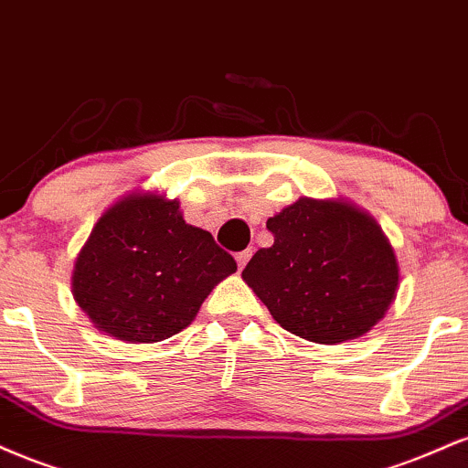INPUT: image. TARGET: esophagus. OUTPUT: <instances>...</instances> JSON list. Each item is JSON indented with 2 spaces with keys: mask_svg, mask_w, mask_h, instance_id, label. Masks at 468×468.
<instances>
[{
  "mask_svg": "<svg viewBox=\"0 0 468 468\" xmlns=\"http://www.w3.org/2000/svg\"><path fill=\"white\" fill-rule=\"evenodd\" d=\"M251 254H254V251H251V250L239 251V254H236V262H239V269H245V265H247V262H250V258H251Z\"/></svg>",
  "mask_w": 468,
  "mask_h": 468,
  "instance_id": "esophagus-1",
  "label": "esophagus"
}]
</instances>
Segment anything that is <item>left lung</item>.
Here are the masks:
<instances>
[{
  "label": "left lung",
  "mask_w": 468,
  "mask_h": 468,
  "mask_svg": "<svg viewBox=\"0 0 468 468\" xmlns=\"http://www.w3.org/2000/svg\"><path fill=\"white\" fill-rule=\"evenodd\" d=\"M243 280L284 331L315 344L361 337L386 315L399 287L392 245L366 212L304 197L267 221Z\"/></svg>",
  "instance_id": "obj_1"
}]
</instances>
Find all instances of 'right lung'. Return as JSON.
<instances>
[{"label":"right lung","mask_w":468,"mask_h":468,"mask_svg":"<svg viewBox=\"0 0 468 468\" xmlns=\"http://www.w3.org/2000/svg\"><path fill=\"white\" fill-rule=\"evenodd\" d=\"M234 271V258L210 232L186 223L177 201L131 195L93 225L76 258L71 291L101 331L153 344L188 326Z\"/></svg>","instance_id":"add662e5"}]
</instances>
